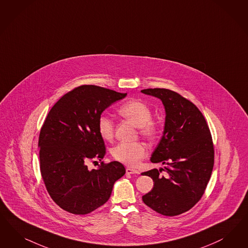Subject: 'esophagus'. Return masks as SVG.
I'll use <instances>...</instances> for the list:
<instances>
[{"mask_svg":"<svg viewBox=\"0 0 248 248\" xmlns=\"http://www.w3.org/2000/svg\"><path fill=\"white\" fill-rule=\"evenodd\" d=\"M126 173H127V174H139L140 172H139L137 170H135V169L128 167V168L126 169Z\"/></svg>","mask_w":248,"mask_h":248,"instance_id":"34e87169","label":"esophagus"}]
</instances>
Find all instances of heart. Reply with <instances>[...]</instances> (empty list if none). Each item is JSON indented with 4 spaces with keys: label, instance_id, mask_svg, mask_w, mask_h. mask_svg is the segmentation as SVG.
<instances>
[{
    "label": "heart",
    "instance_id": "heart-1",
    "mask_svg": "<svg viewBox=\"0 0 248 248\" xmlns=\"http://www.w3.org/2000/svg\"><path fill=\"white\" fill-rule=\"evenodd\" d=\"M118 114L122 119L130 121L139 128L141 136L153 140L158 135V126L152 120V109L148 105L140 100H129L118 108ZM97 130L106 140L114 136L115 125L108 116L101 115L97 120ZM146 147L140 142H120L111 149L113 159L128 166H137L146 156Z\"/></svg>",
    "mask_w": 248,
    "mask_h": 248
}]
</instances>
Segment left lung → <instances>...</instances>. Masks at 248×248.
<instances>
[{
    "label": "left lung",
    "mask_w": 248,
    "mask_h": 248,
    "mask_svg": "<svg viewBox=\"0 0 248 248\" xmlns=\"http://www.w3.org/2000/svg\"><path fill=\"white\" fill-rule=\"evenodd\" d=\"M141 92L160 98L166 111L163 136L151 158L166 167L141 173L154 182L142 201L162 216H179L192 209L206 189L215 162L212 135L199 108L179 93L166 88ZM162 170L166 176L160 175Z\"/></svg>",
    "instance_id": "8db88e82"
}]
</instances>
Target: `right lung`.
I'll list each match as a JSON object with an SVG mask.
<instances>
[{"instance_id":"1","label":"right lung","mask_w":248,"mask_h":248,"mask_svg":"<svg viewBox=\"0 0 248 248\" xmlns=\"http://www.w3.org/2000/svg\"><path fill=\"white\" fill-rule=\"evenodd\" d=\"M126 95L83 85L64 94L48 113L38 140L41 175L51 198L64 211L74 215L93 212L108 202L115 182L125 174L119 161H102L93 170L88 163L102 160L106 154L98 118Z\"/></svg>"}]
</instances>
